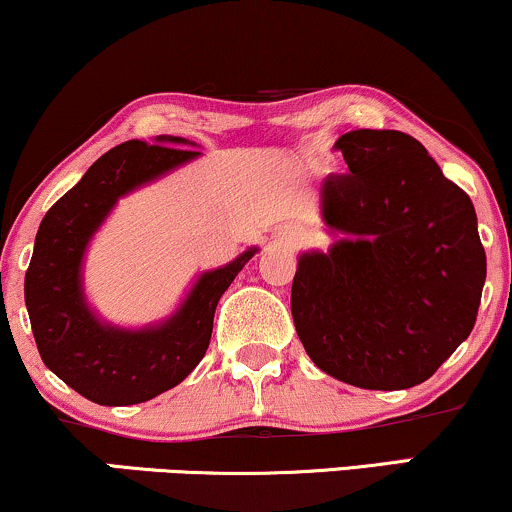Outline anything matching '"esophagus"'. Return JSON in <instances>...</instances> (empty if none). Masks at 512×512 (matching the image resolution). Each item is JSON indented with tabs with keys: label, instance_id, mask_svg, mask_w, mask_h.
<instances>
[{
	"label": "esophagus",
	"instance_id": "esophagus-1",
	"mask_svg": "<svg viewBox=\"0 0 512 512\" xmlns=\"http://www.w3.org/2000/svg\"><path fill=\"white\" fill-rule=\"evenodd\" d=\"M301 239V232L296 230V227H282L280 232H277V244L282 246H296Z\"/></svg>",
	"mask_w": 512,
	"mask_h": 512
}]
</instances>
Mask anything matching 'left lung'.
I'll return each instance as SVG.
<instances>
[{
	"label": "left lung",
	"instance_id": "8db88e82",
	"mask_svg": "<svg viewBox=\"0 0 512 512\" xmlns=\"http://www.w3.org/2000/svg\"><path fill=\"white\" fill-rule=\"evenodd\" d=\"M334 149L349 173L325 178L320 206L339 239L299 256L296 334L337 380L415 387L475 327L487 280L475 206L406 132L351 130Z\"/></svg>",
	"mask_w": 512,
	"mask_h": 512
}]
</instances>
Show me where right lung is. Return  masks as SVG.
<instances>
[{"label": "right lung", "instance_id": "add662e5", "mask_svg": "<svg viewBox=\"0 0 512 512\" xmlns=\"http://www.w3.org/2000/svg\"><path fill=\"white\" fill-rule=\"evenodd\" d=\"M182 137L130 140L106 151L42 218L25 273V306L44 365L99 406H132L173 389L197 368L220 296L256 246L201 273L178 311L159 325L125 330L102 323L85 301L82 258L118 199L197 159Z\"/></svg>", "mask_w": 512, "mask_h": 512}]
</instances>
